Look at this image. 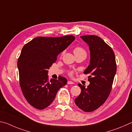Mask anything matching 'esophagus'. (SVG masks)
Masks as SVG:
<instances>
[{"instance_id": "1", "label": "esophagus", "mask_w": 132, "mask_h": 132, "mask_svg": "<svg viewBox=\"0 0 132 132\" xmlns=\"http://www.w3.org/2000/svg\"><path fill=\"white\" fill-rule=\"evenodd\" d=\"M67 84L68 85H72V84H74V83L72 81H70V80H68V81L67 82Z\"/></svg>"}]
</instances>
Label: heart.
Instances as JSON below:
<instances>
[{"label":"heart","instance_id":"b5f03b06","mask_svg":"<svg viewBox=\"0 0 132 132\" xmlns=\"http://www.w3.org/2000/svg\"><path fill=\"white\" fill-rule=\"evenodd\" d=\"M73 53H74L75 55L77 54H86V52L84 48H82L80 46H77V47H75L74 48H73ZM63 54V53H61V54ZM69 75H72L73 74V71H69Z\"/></svg>","mask_w":132,"mask_h":132}]
</instances>
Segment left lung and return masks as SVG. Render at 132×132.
<instances>
[{
    "instance_id": "8db88e82",
    "label": "left lung",
    "mask_w": 132,
    "mask_h": 132,
    "mask_svg": "<svg viewBox=\"0 0 132 132\" xmlns=\"http://www.w3.org/2000/svg\"><path fill=\"white\" fill-rule=\"evenodd\" d=\"M89 46L90 61L84 71L89 74L90 85L85 88L78 84L81 93L75 99L80 109L85 112H92L102 105L109 96L117 72L115 54L112 48L100 37L96 35L80 36Z\"/></svg>"
}]
</instances>
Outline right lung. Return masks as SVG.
<instances>
[{"instance_id":"right-lung-1","label":"right lung","mask_w":132,"mask_h":132,"mask_svg":"<svg viewBox=\"0 0 132 132\" xmlns=\"http://www.w3.org/2000/svg\"><path fill=\"white\" fill-rule=\"evenodd\" d=\"M75 38L39 36L22 47L18 59L20 85L23 95L32 107L43 110L54 101L57 92L67 83L65 78L48 79V70Z\"/></svg>"}]
</instances>
